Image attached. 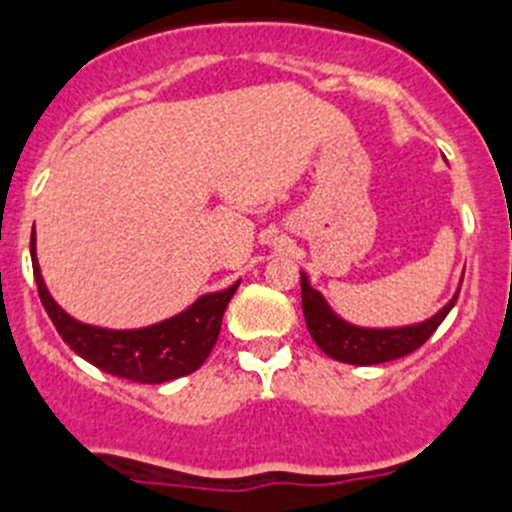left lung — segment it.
<instances>
[{
    "label": "left lung",
    "instance_id": "8db88e82",
    "mask_svg": "<svg viewBox=\"0 0 512 512\" xmlns=\"http://www.w3.org/2000/svg\"><path fill=\"white\" fill-rule=\"evenodd\" d=\"M299 275H302L304 322H307L314 344L324 354L332 356V359L354 366L384 364V361H394L416 352L441 327V322L448 317L453 304H456L458 292H461V285H458L456 294L433 317L423 319V322L404 324V327H359V324H352L344 317H339L329 307L324 294L312 287L307 272H299Z\"/></svg>",
    "mask_w": 512,
    "mask_h": 512
}]
</instances>
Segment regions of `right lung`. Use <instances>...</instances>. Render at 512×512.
<instances>
[{
	"instance_id": "right-lung-1",
	"label": "right lung",
	"mask_w": 512,
	"mask_h": 512,
	"mask_svg": "<svg viewBox=\"0 0 512 512\" xmlns=\"http://www.w3.org/2000/svg\"><path fill=\"white\" fill-rule=\"evenodd\" d=\"M32 267L41 304L54 322L56 332L81 359L98 366L118 379L138 381V384H163L193 374L203 366L218 342L220 324L232 294L240 280L220 292H208L195 299L190 307L163 322L148 324L141 329H106L96 324H84L59 307L41 277L36 260V237L32 235Z\"/></svg>"
}]
</instances>
